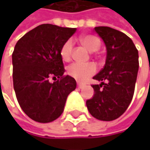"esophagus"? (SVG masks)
Returning a JSON list of instances; mask_svg holds the SVG:
<instances>
[{"label":"esophagus","instance_id":"1","mask_svg":"<svg viewBox=\"0 0 150 150\" xmlns=\"http://www.w3.org/2000/svg\"><path fill=\"white\" fill-rule=\"evenodd\" d=\"M84 86H85V85H84V84H82V83H78V84H77V87H78L79 88H82Z\"/></svg>","mask_w":150,"mask_h":150}]
</instances>
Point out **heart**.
Returning a JSON list of instances; mask_svg holds the SVG:
<instances>
[{
    "label": "heart",
    "instance_id": "heart-1",
    "mask_svg": "<svg viewBox=\"0 0 150 150\" xmlns=\"http://www.w3.org/2000/svg\"><path fill=\"white\" fill-rule=\"evenodd\" d=\"M81 44L84 46L89 52H96L99 49V40L91 35H86L80 38ZM73 51V42L71 40H67L61 47L60 55L65 62H69L71 59ZM96 66L93 62L89 63H78L75 62L69 66L68 74L78 81H84L90 76L96 74Z\"/></svg>",
    "mask_w": 150,
    "mask_h": 150
}]
</instances>
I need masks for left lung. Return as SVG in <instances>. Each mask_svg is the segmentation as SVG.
I'll return each instance as SVG.
<instances>
[{
	"instance_id": "1",
	"label": "left lung",
	"mask_w": 150,
	"mask_h": 150,
	"mask_svg": "<svg viewBox=\"0 0 150 150\" xmlns=\"http://www.w3.org/2000/svg\"><path fill=\"white\" fill-rule=\"evenodd\" d=\"M103 40L107 57L103 69L93 77L102 81L92 85L95 95L86 102L95 118L113 121L120 117L130 104L139 69L138 50L124 33L109 27H96Z\"/></svg>"
}]
</instances>
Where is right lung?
<instances>
[{"label":"right lung","mask_w":150,"mask_h":150,"mask_svg":"<svg viewBox=\"0 0 150 150\" xmlns=\"http://www.w3.org/2000/svg\"><path fill=\"white\" fill-rule=\"evenodd\" d=\"M76 31L42 24L24 35L12 54L13 82L17 101L32 120L47 123L63 112L68 96L76 88L75 80L63 75L62 45ZM50 78L57 81L50 83Z\"/></svg>","instance_id":"1"}]
</instances>
